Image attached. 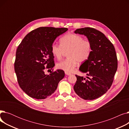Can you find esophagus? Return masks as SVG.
Wrapping results in <instances>:
<instances>
[{
	"label": "esophagus",
	"mask_w": 129,
	"mask_h": 129,
	"mask_svg": "<svg viewBox=\"0 0 129 129\" xmlns=\"http://www.w3.org/2000/svg\"><path fill=\"white\" fill-rule=\"evenodd\" d=\"M65 73L66 75H71V73L67 72H65Z\"/></svg>",
	"instance_id": "obj_1"
}]
</instances>
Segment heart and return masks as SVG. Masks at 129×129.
<instances>
[{
    "mask_svg": "<svg viewBox=\"0 0 129 129\" xmlns=\"http://www.w3.org/2000/svg\"><path fill=\"white\" fill-rule=\"evenodd\" d=\"M60 45L53 43L51 48L53 55L58 60L62 59L65 52L68 51L67 59L58 63L57 67L67 72H72L79 63L87 60L92 52L90 41L76 34L67 33L59 40Z\"/></svg>",
    "mask_w": 129,
    "mask_h": 129,
    "instance_id": "heart-1",
    "label": "heart"
}]
</instances>
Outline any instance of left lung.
I'll use <instances>...</instances> for the list:
<instances>
[{
    "label": "left lung",
    "instance_id": "1",
    "mask_svg": "<svg viewBox=\"0 0 129 129\" xmlns=\"http://www.w3.org/2000/svg\"><path fill=\"white\" fill-rule=\"evenodd\" d=\"M75 33L87 37L92 44V52L79 70L86 73L87 78L76 75L74 89L85 100L98 98L109 90L118 68V59L113 45L104 34L96 29H78Z\"/></svg>",
    "mask_w": 129,
    "mask_h": 129
}]
</instances>
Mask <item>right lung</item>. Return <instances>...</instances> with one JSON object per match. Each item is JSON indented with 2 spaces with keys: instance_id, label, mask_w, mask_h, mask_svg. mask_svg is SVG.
<instances>
[{
  "instance_id": "obj_1",
  "label": "right lung",
  "mask_w": 129,
  "mask_h": 129,
  "mask_svg": "<svg viewBox=\"0 0 129 129\" xmlns=\"http://www.w3.org/2000/svg\"><path fill=\"white\" fill-rule=\"evenodd\" d=\"M68 30L66 28L40 27L29 32L19 45L16 54L15 71L20 88L28 95L44 99L53 93L65 76L57 70L45 75V69L55 65L51 46L57 37Z\"/></svg>"
}]
</instances>
